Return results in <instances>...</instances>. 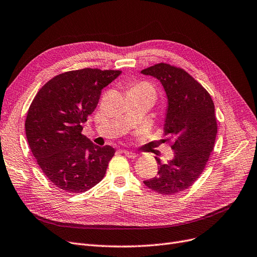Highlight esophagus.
I'll return each mask as SVG.
<instances>
[{
    "label": "esophagus",
    "mask_w": 257,
    "mask_h": 257,
    "mask_svg": "<svg viewBox=\"0 0 257 257\" xmlns=\"http://www.w3.org/2000/svg\"><path fill=\"white\" fill-rule=\"evenodd\" d=\"M123 154H125V156L126 157H128V158H131V159H135V158H137V157H139V155L138 154H136V153H132V151H129V150H123Z\"/></svg>",
    "instance_id": "34e87169"
}]
</instances>
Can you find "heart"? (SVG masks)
<instances>
[{
  "label": "heart",
  "mask_w": 257,
  "mask_h": 257,
  "mask_svg": "<svg viewBox=\"0 0 257 257\" xmlns=\"http://www.w3.org/2000/svg\"><path fill=\"white\" fill-rule=\"evenodd\" d=\"M139 92V93H145L148 95H151V96L155 97L156 96V93L154 88L151 87V85L147 82H138L135 85H132L130 88L129 92Z\"/></svg>",
  "instance_id": "1"
}]
</instances>
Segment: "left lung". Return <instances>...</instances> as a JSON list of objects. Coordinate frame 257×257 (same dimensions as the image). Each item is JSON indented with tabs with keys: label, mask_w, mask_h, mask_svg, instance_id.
Here are the masks:
<instances>
[{
	"label": "left lung",
	"mask_w": 257,
	"mask_h": 257,
	"mask_svg": "<svg viewBox=\"0 0 257 257\" xmlns=\"http://www.w3.org/2000/svg\"><path fill=\"white\" fill-rule=\"evenodd\" d=\"M141 73L158 79L165 91L164 136L173 142L175 151L166 163L156 158L158 176L144 184L159 194L175 195L194 184L213 151L217 136L214 102L202 85L182 69L159 63Z\"/></svg>",
	"instance_id": "left-lung-1"
}]
</instances>
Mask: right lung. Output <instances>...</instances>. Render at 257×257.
<instances>
[{"mask_svg":"<svg viewBox=\"0 0 257 257\" xmlns=\"http://www.w3.org/2000/svg\"><path fill=\"white\" fill-rule=\"evenodd\" d=\"M120 71L82 69L57 75L35 96L25 120L28 145L44 175L63 192L84 193L99 183L115 153L83 135L101 90Z\"/></svg>","mask_w":257,"mask_h":257,"instance_id":"add662e5","label":"right lung"}]
</instances>
